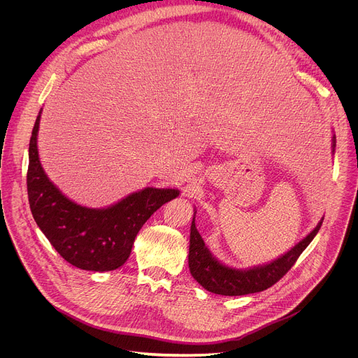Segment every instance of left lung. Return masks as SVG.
<instances>
[{
    "instance_id": "obj_1",
    "label": "left lung",
    "mask_w": 358,
    "mask_h": 358,
    "mask_svg": "<svg viewBox=\"0 0 358 358\" xmlns=\"http://www.w3.org/2000/svg\"><path fill=\"white\" fill-rule=\"evenodd\" d=\"M336 148V137L333 136V152ZM323 218L316 225V228L296 243L290 250H287L278 259L266 264L253 266L249 269H235L221 264L213 257L210 249L203 243L199 232L195 227V213L191 222L189 234V253L188 266L192 278L208 292L222 296H242L249 293H257L266 290L280 280L287 271L294 265L300 253L309 246L313 238L317 235Z\"/></svg>"
}]
</instances>
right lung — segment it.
<instances>
[{"label":"right lung","mask_w":358,"mask_h":358,"mask_svg":"<svg viewBox=\"0 0 358 358\" xmlns=\"http://www.w3.org/2000/svg\"><path fill=\"white\" fill-rule=\"evenodd\" d=\"M41 112L29 140L27 174L32 217L50 245L71 265L93 272L115 271L129 259L145 221L166 202L177 198L180 191L147 187L108 208L79 206L59 191L41 166L36 145Z\"/></svg>","instance_id":"right-lung-1"}]
</instances>
